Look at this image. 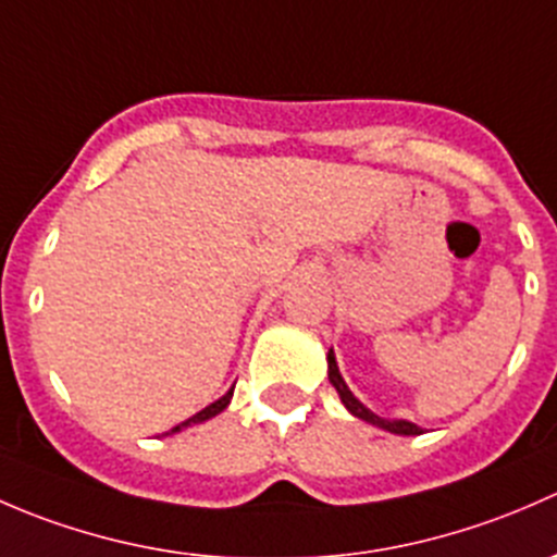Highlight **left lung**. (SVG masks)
I'll use <instances>...</instances> for the list:
<instances>
[{"label": "left lung", "mask_w": 557, "mask_h": 557, "mask_svg": "<svg viewBox=\"0 0 557 557\" xmlns=\"http://www.w3.org/2000/svg\"><path fill=\"white\" fill-rule=\"evenodd\" d=\"M329 380H331V385L336 387V393H339L342 404H345V407L350 409V412L356 414V418L367 420V423H372V425H380V429L391 431V434H404V436H414V434H420V425L409 423V420H383V418H377V414H374L372 409L363 407V404L358 401L356 396H352L350 387L345 385V380H342L339 367H336L334 350H329Z\"/></svg>", "instance_id": "1"}]
</instances>
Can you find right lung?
<instances>
[{
    "mask_svg": "<svg viewBox=\"0 0 557 557\" xmlns=\"http://www.w3.org/2000/svg\"><path fill=\"white\" fill-rule=\"evenodd\" d=\"M232 396H234V387H232V391H228V393H226V396H223V398H218V401H215V404H210V407H205V409H201V412H196V414H194V418H188V420H185V423L174 425V429L170 431V434H174V431H183V429H188V425H190V423H205V420L215 418V414H218V412H223V409H226V407H228V401H232Z\"/></svg>",
    "mask_w": 557,
    "mask_h": 557,
    "instance_id": "right-lung-1",
    "label": "right lung"
}]
</instances>
